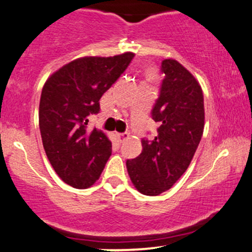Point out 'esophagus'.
<instances>
[{"instance_id":"1","label":"esophagus","mask_w":252,"mask_h":252,"mask_svg":"<svg viewBox=\"0 0 252 252\" xmlns=\"http://www.w3.org/2000/svg\"><path fill=\"white\" fill-rule=\"evenodd\" d=\"M117 136L120 137L121 141H124L129 139V132H121V134H117Z\"/></svg>"}]
</instances>
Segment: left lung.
Masks as SVG:
<instances>
[{
  "label": "left lung",
  "mask_w": 252,
  "mask_h": 252,
  "mask_svg": "<svg viewBox=\"0 0 252 252\" xmlns=\"http://www.w3.org/2000/svg\"><path fill=\"white\" fill-rule=\"evenodd\" d=\"M165 74L152 118L159 123L153 140L143 139L142 152L126 160L132 184L143 195L171 189L189 167L204 128L202 88L176 60H164Z\"/></svg>",
  "instance_id": "left-lung-1"
}]
</instances>
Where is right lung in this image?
<instances>
[{"mask_svg": "<svg viewBox=\"0 0 252 252\" xmlns=\"http://www.w3.org/2000/svg\"><path fill=\"white\" fill-rule=\"evenodd\" d=\"M135 55L82 57L46 80L40 95L39 129L44 149L64 183L86 189L95 183L112 152L101 130L87 129L88 117L100 110L101 95L117 81Z\"/></svg>", "mask_w": 252, "mask_h": 252, "instance_id": "obj_1", "label": "right lung"}]
</instances>
